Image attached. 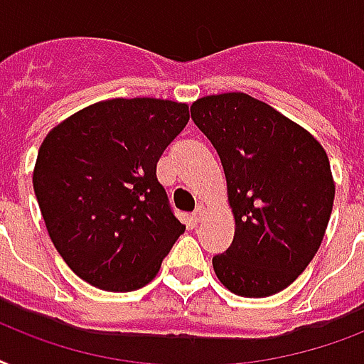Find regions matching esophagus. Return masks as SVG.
Returning a JSON list of instances; mask_svg holds the SVG:
<instances>
[{"label": "esophagus", "instance_id": "34e87169", "mask_svg": "<svg viewBox=\"0 0 364 364\" xmlns=\"http://www.w3.org/2000/svg\"><path fill=\"white\" fill-rule=\"evenodd\" d=\"M205 214H207V208L203 207V205H199V207L193 210V214H191V218H193L196 222H201L203 218H205Z\"/></svg>", "mask_w": 364, "mask_h": 364}]
</instances>
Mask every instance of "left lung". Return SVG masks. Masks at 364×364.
<instances>
[{"mask_svg":"<svg viewBox=\"0 0 364 364\" xmlns=\"http://www.w3.org/2000/svg\"><path fill=\"white\" fill-rule=\"evenodd\" d=\"M191 119L220 156L235 218L214 273L239 296L277 294L325 237L334 203L326 151L304 127L245 92L197 98Z\"/></svg>","mask_w":364,"mask_h":364,"instance_id":"obj_1","label":"left lung"}]
</instances>
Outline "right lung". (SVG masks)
I'll return each instance as SVG.
<instances>
[{"mask_svg": "<svg viewBox=\"0 0 364 364\" xmlns=\"http://www.w3.org/2000/svg\"><path fill=\"white\" fill-rule=\"evenodd\" d=\"M188 119V104L112 98L45 136L33 191L55 249L92 287L142 289L184 233L156 167Z\"/></svg>", "mask_w": 364, "mask_h": 364, "instance_id": "right-lung-1", "label": "right lung"}]
</instances>
